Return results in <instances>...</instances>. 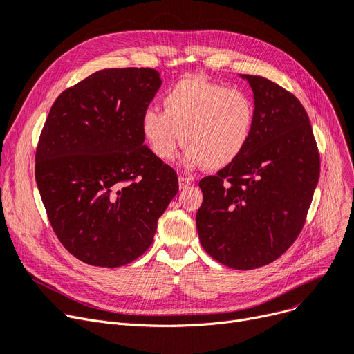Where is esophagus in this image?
Returning a JSON list of instances; mask_svg holds the SVG:
<instances>
[{"mask_svg":"<svg viewBox=\"0 0 354 354\" xmlns=\"http://www.w3.org/2000/svg\"><path fill=\"white\" fill-rule=\"evenodd\" d=\"M179 188L180 189H185L191 185V179L189 178H185V176H179Z\"/></svg>","mask_w":354,"mask_h":354,"instance_id":"esophagus-1","label":"esophagus"}]
</instances>
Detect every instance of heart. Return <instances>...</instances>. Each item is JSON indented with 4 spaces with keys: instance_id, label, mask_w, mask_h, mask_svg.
Segmentation results:
<instances>
[{
    "instance_id": "b5f03b06",
    "label": "heart",
    "mask_w": 354,
    "mask_h": 354,
    "mask_svg": "<svg viewBox=\"0 0 354 354\" xmlns=\"http://www.w3.org/2000/svg\"><path fill=\"white\" fill-rule=\"evenodd\" d=\"M163 112L147 109L141 133L150 151L160 160L174 159L179 142L187 149V167L203 165L220 170L246 149L255 125V103L239 88L185 77L167 90Z\"/></svg>"
}]
</instances>
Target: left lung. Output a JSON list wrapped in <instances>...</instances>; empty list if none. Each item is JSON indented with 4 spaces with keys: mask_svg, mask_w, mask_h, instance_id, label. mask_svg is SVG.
I'll return each mask as SVG.
<instances>
[{
    "mask_svg": "<svg viewBox=\"0 0 354 354\" xmlns=\"http://www.w3.org/2000/svg\"><path fill=\"white\" fill-rule=\"evenodd\" d=\"M242 77L254 91L252 136L232 165L200 180L197 230L220 264L254 270L281 257L304 229L321 163L299 99L268 78Z\"/></svg>",
    "mask_w": 354,
    "mask_h": 354,
    "instance_id": "8db88e82",
    "label": "left lung"
}]
</instances>
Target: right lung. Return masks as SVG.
Segmentation results:
<instances>
[{
  "label": "right lung",
  "instance_id": "1",
  "mask_svg": "<svg viewBox=\"0 0 354 354\" xmlns=\"http://www.w3.org/2000/svg\"><path fill=\"white\" fill-rule=\"evenodd\" d=\"M160 84L153 68L100 70L64 90L49 111L36 184L57 238L86 264L115 268L142 255L179 189L140 127Z\"/></svg>",
  "mask_w": 354,
  "mask_h": 354
}]
</instances>
